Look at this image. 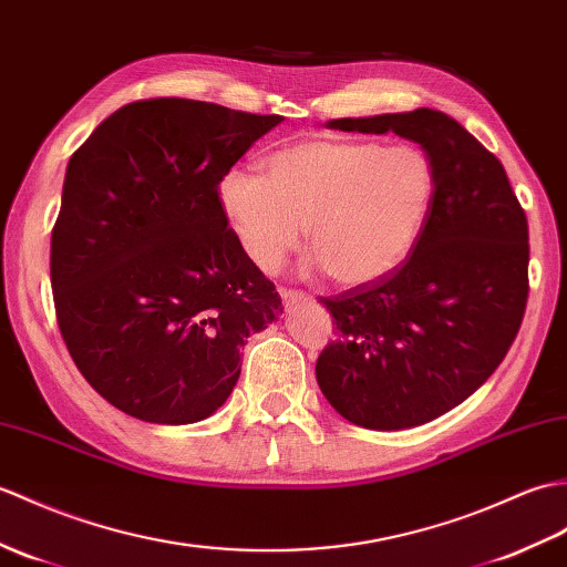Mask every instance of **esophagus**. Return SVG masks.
<instances>
[{"instance_id":"obj_1","label":"esophagus","mask_w":567,"mask_h":567,"mask_svg":"<svg viewBox=\"0 0 567 567\" xmlns=\"http://www.w3.org/2000/svg\"><path fill=\"white\" fill-rule=\"evenodd\" d=\"M280 297H282V305L287 309H292V307L301 305V301L309 299L305 292H297V289H287V287H280Z\"/></svg>"}]
</instances>
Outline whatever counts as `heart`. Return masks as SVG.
Returning <instances> with one entry per match:
<instances>
[{
  "label": "heart",
  "mask_w": 567,
  "mask_h": 567,
  "mask_svg": "<svg viewBox=\"0 0 567 567\" xmlns=\"http://www.w3.org/2000/svg\"><path fill=\"white\" fill-rule=\"evenodd\" d=\"M434 193V164L415 144L311 137L270 154L266 176L224 174L217 200L260 272L280 270L309 224L313 260L333 282L360 287L413 254Z\"/></svg>",
  "instance_id": "1"
}]
</instances>
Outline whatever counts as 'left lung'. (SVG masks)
<instances>
[{
  "label": "left lung",
  "mask_w": 567,
  "mask_h": 567,
  "mask_svg": "<svg viewBox=\"0 0 567 567\" xmlns=\"http://www.w3.org/2000/svg\"><path fill=\"white\" fill-rule=\"evenodd\" d=\"M328 127L417 142L437 174L403 266L319 299L338 328L316 360L326 401L360 427L423 425L466 401L517 338L529 297L526 215L497 156L442 111L338 117Z\"/></svg>",
  "instance_id": "1"
}]
</instances>
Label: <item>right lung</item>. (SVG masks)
<instances>
[{"mask_svg":"<svg viewBox=\"0 0 567 567\" xmlns=\"http://www.w3.org/2000/svg\"><path fill=\"white\" fill-rule=\"evenodd\" d=\"M190 99L123 105L68 164L50 241L60 333L117 411L156 425L213 415L241 348L282 313L241 251L217 186L280 125Z\"/></svg>","mask_w":567,"mask_h":567,"instance_id":"1","label":"right lung"}]
</instances>
